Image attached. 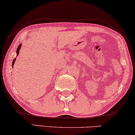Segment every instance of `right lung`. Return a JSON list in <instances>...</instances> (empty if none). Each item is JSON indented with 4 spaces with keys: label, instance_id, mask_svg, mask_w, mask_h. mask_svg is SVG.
<instances>
[{
    "label": "right lung",
    "instance_id": "add662e5",
    "mask_svg": "<svg viewBox=\"0 0 135 135\" xmlns=\"http://www.w3.org/2000/svg\"><path fill=\"white\" fill-rule=\"evenodd\" d=\"M21 44H20L18 45V47H17V51H16V52H17V56L18 55V54H19V52H20V49H21ZM16 58H15V59H13V61H12V67H13L14 64L15 62H16Z\"/></svg>",
    "mask_w": 135,
    "mask_h": 135
}]
</instances>
